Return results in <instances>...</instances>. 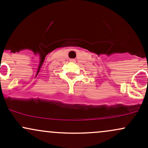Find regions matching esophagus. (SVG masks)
Instances as JSON below:
<instances>
[{
    "mask_svg": "<svg viewBox=\"0 0 148 148\" xmlns=\"http://www.w3.org/2000/svg\"><path fill=\"white\" fill-rule=\"evenodd\" d=\"M70 61H71V62H75V59H71V60H70Z\"/></svg>",
    "mask_w": 148,
    "mask_h": 148,
    "instance_id": "34e87169",
    "label": "esophagus"
}]
</instances>
